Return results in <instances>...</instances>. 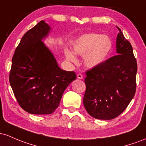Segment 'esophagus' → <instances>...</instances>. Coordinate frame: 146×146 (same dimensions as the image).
<instances>
[{"mask_svg": "<svg viewBox=\"0 0 146 146\" xmlns=\"http://www.w3.org/2000/svg\"><path fill=\"white\" fill-rule=\"evenodd\" d=\"M77 78H79V79H82V78H83V75H82L81 73L78 74H77Z\"/></svg>", "mask_w": 146, "mask_h": 146, "instance_id": "1", "label": "esophagus"}]
</instances>
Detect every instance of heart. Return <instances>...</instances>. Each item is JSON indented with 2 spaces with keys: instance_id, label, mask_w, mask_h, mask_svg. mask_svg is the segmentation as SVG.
Returning a JSON list of instances; mask_svg holds the SVG:
<instances>
[{
  "instance_id": "obj_1",
  "label": "heart",
  "mask_w": 146,
  "mask_h": 146,
  "mask_svg": "<svg viewBox=\"0 0 146 146\" xmlns=\"http://www.w3.org/2000/svg\"><path fill=\"white\" fill-rule=\"evenodd\" d=\"M72 47L74 54L85 56V64L92 68L102 65L108 59L113 50V42L108 36L90 33L76 38ZM65 56L72 63L76 62L75 56L69 50L65 51Z\"/></svg>"
}]
</instances>
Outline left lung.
Instances as JSON below:
<instances>
[{
  "label": "left lung",
  "instance_id": "obj_1",
  "mask_svg": "<svg viewBox=\"0 0 146 146\" xmlns=\"http://www.w3.org/2000/svg\"><path fill=\"white\" fill-rule=\"evenodd\" d=\"M116 44L117 55L86 72L83 105L95 119L110 120L118 117L135 94L137 60L120 29Z\"/></svg>",
  "mask_w": 146,
  "mask_h": 146
}]
</instances>
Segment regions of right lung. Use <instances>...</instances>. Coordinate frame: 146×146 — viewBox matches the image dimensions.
I'll return each mask as SVG.
<instances>
[{
	"label": "right lung",
	"mask_w": 146,
	"mask_h": 146,
	"mask_svg": "<svg viewBox=\"0 0 146 146\" xmlns=\"http://www.w3.org/2000/svg\"><path fill=\"white\" fill-rule=\"evenodd\" d=\"M50 27L41 21L21 38L12 57L9 83L18 103L26 112L50 114L60 104L74 72L61 70L42 39Z\"/></svg>",
	"instance_id": "add662e5"
}]
</instances>
